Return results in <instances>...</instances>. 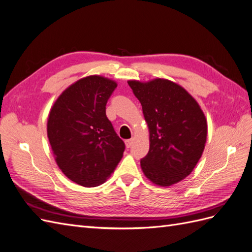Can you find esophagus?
Listing matches in <instances>:
<instances>
[{"instance_id": "1", "label": "esophagus", "mask_w": 252, "mask_h": 252, "mask_svg": "<svg viewBox=\"0 0 252 252\" xmlns=\"http://www.w3.org/2000/svg\"><path fill=\"white\" fill-rule=\"evenodd\" d=\"M132 143H133V139H129V140H126V141H125L126 147H127V148H130V147H131V145H132Z\"/></svg>"}]
</instances>
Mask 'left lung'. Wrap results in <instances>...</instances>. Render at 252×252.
Returning a JSON list of instances; mask_svg holds the SVG:
<instances>
[{
    "instance_id": "left-lung-1",
    "label": "left lung",
    "mask_w": 252,
    "mask_h": 252,
    "mask_svg": "<svg viewBox=\"0 0 252 252\" xmlns=\"http://www.w3.org/2000/svg\"><path fill=\"white\" fill-rule=\"evenodd\" d=\"M149 128L148 154L141 158L144 174L157 185L175 184L193 170L205 148L207 122L194 98L164 79L129 81Z\"/></svg>"
}]
</instances>
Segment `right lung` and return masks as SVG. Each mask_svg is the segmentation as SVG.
Returning a JSON list of instances; mask_svg holds the SVG:
<instances>
[{
  "mask_svg": "<svg viewBox=\"0 0 252 252\" xmlns=\"http://www.w3.org/2000/svg\"><path fill=\"white\" fill-rule=\"evenodd\" d=\"M117 83L90 75L59 96L48 117L47 134L60 169L84 187L102 184L123 157L125 144L106 116Z\"/></svg>",
  "mask_w": 252,
  "mask_h": 252,
  "instance_id": "obj_1",
  "label": "right lung"
}]
</instances>
